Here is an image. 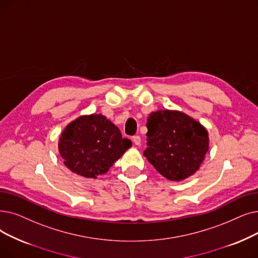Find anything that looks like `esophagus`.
Returning <instances> with one entry per match:
<instances>
[{
    "label": "esophagus",
    "instance_id": "obj_1",
    "mask_svg": "<svg viewBox=\"0 0 258 258\" xmlns=\"http://www.w3.org/2000/svg\"><path fill=\"white\" fill-rule=\"evenodd\" d=\"M133 141H134V143H135L136 145H140V144H141V138H140V136H138V135L133 137Z\"/></svg>",
    "mask_w": 258,
    "mask_h": 258
}]
</instances>
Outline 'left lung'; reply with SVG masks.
<instances>
[{"label": "left lung", "instance_id": "8db88e82", "mask_svg": "<svg viewBox=\"0 0 258 258\" xmlns=\"http://www.w3.org/2000/svg\"><path fill=\"white\" fill-rule=\"evenodd\" d=\"M143 155L162 176L173 181L193 175L209 149L206 128L180 111L158 110L148 118Z\"/></svg>", "mask_w": 258, "mask_h": 258}]
</instances>
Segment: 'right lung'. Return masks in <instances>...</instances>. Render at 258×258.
<instances>
[{
    "mask_svg": "<svg viewBox=\"0 0 258 258\" xmlns=\"http://www.w3.org/2000/svg\"><path fill=\"white\" fill-rule=\"evenodd\" d=\"M132 141L122 138L117 126L104 116L94 114L76 119L63 131L59 152L69 169L86 178L108 171Z\"/></svg>",
    "mask_w": 258,
    "mask_h": 258,
    "instance_id": "add662e5",
    "label": "right lung"
}]
</instances>
